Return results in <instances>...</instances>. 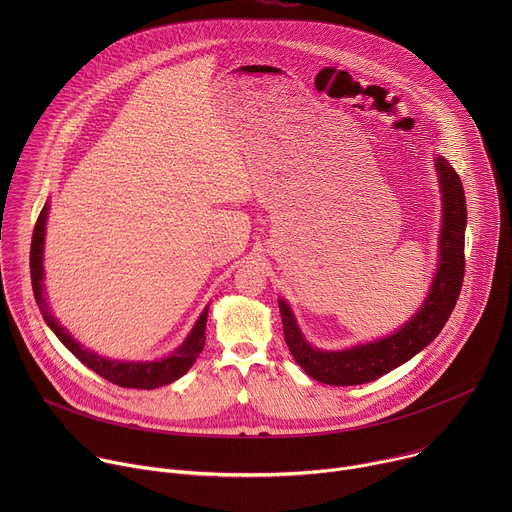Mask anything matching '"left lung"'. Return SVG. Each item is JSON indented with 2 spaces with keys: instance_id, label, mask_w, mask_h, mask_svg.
Here are the masks:
<instances>
[{
  "instance_id": "1",
  "label": "left lung",
  "mask_w": 512,
  "mask_h": 512,
  "mask_svg": "<svg viewBox=\"0 0 512 512\" xmlns=\"http://www.w3.org/2000/svg\"><path fill=\"white\" fill-rule=\"evenodd\" d=\"M437 178L444 194V227L440 237V265L433 277L429 296L421 310L395 334L350 350L324 352L312 348L298 330L289 306L279 300L283 336L289 352L300 367L324 385L348 387L371 383L397 369L399 364L423 350L446 326L464 281V233L466 196L456 170L442 156L435 160Z\"/></svg>"
}]
</instances>
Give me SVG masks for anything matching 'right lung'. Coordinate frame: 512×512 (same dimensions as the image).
I'll return each mask as SVG.
<instances>
[{
  "label": "right lung",
  "mask_w": 512,
  "mask_h": 512,
  "mask_svg": "<svg viewBox=\"0 0 512 512\" xmlns=\"http://www.w3.org/2000/svg\"><path fill=\"white\" fill-rule=\"evenodd\" d=\"M46 216H48V204L40 210V216L34 227L32 235V247H30V275H32V289H34V298L36 304L46 320V324L54 330V334L60 338V342L75 354L85 367L101 375L113 385L127 387V389H158L164 385L174 383L180 379L192 364L198 358V354L204 348L206 342V310L198 318L196 326L192 328L190 336L184 340V344L168 358L154 360V362H121V360H109L103 358L87 348H83L75 338H72L52 316L48 302L44 298V267H42V251H44V231H46Z\"/></svg>",
  "instance_id": "right-lung-1"
}]
</instances>
